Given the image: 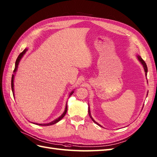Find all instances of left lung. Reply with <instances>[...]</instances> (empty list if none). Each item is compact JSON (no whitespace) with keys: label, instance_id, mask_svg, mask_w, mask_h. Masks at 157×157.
Segmentation results:
<instances>
[{"label":"left lung","instance_id":"1","mask_svg":"<svg viewBox=\"0 0 157 157\" xmlns=\"http://www.w3.org/2000/svg\"><path fill=\"white\" fill-rule=\"evenodd\" d=\"M136 56H137V59H138V61H139L140 62V63H141V64H142V66H143V67H144V71H145V75H146H146H147V72H148V68H147V66H146V63L144 62V60H143V59L141 58V56H140V55H136ZM147 95H148V94H147ZM88 114H89L90 117V118L92 119V120L93 121H94L95 123H96V124H97L98 125H99V126H101V125L99 124V123H98L97 122L95 121V120L92 118V115H91L90 110V106H88Z\"/></svg>","mask_w":157,"mask_h":157}]
</instances>
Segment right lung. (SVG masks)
<instances>
[{"label":"right lung","instance_id":"obj_1","mask_svg":"<svg viewBox=\"0 0 157 157\" xmlns=\"http://www.w3.org/2000/svg\"><path fill=\"white\" fill-rule=\"evenodd\" d=\"M28 48H25L24 50H23V51L22 52L20 53L19 55L18 56L17 59V60H16V61H15V69H14V71H13V73H13V74L12 78H11V89H12V92H13V96H14V94H15V93H14V78H15V73H16L17 71L18 65H19V63L20 61H21V59H22L23 55H24L25 54V52L28 51ZM73 92H74V91H73V90L72 92H71V93H70V94H69V96H71L73 94ZM67 111V104H66V105H65V111H64V112H63V114H62L61 116H60L59 117H58V118H56V119H55L54 121H52L50 122V123H41V124H38V123H36V124L39 125H43V126H48V125H53V124H55V123H58L59 121H61V120L63 117H64V116L65 115Z\"/></svg>","mask_w":157,"mask_h":157}]
</instances>
